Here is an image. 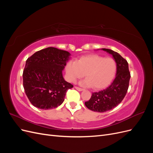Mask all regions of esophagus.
Instances as JSON below:
<instances>
[{
    "mask_svg": "<svg viewBox=\"0 0 153 153\" xmlns=\"http://www.w3.org/2000/svg\"><path fill=\"white\" fill-rule=\"evenodd\" d=\"M75 89L77 90V91H82L83 90V89H82V88H80V87H75Z\"/></svg>",
    "mask_w": 153,
    "mask_h": 153,
    "instance_id": "1",
    "label": "esophagus"
}]
</instances>
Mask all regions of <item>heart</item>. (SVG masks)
<instances>
[{
    "label": "heart",
    "mask_w": 153,
    "mask_h": 153,
    "mask_svg": "<svg viewBox=\"0 0 153 153\" xmlns=\"http://www.w3.org/2000/svg\"><path fill=\"white\" fill-rule=\"evenodd\" d=\"M65 70L69 82H75L85 75L87 78L80 82L81 85L101 89L109 85L113 80L117 65L112 58L91 54L82 57L76 62L69 61Z\"/></svg>",
    "instance_id": "b5f03b06"
}]
</instances>
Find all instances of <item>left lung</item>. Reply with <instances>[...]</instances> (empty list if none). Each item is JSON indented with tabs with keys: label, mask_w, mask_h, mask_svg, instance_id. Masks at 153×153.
I'll list each match as a JSON object with an SVG mask.
<instances>
[{
	"label": "left lung",
	"mask_w": 153,
	"mask_h": 153,
	"mask_svg": "<svg viewBox=\"0 0 153 153\" xmlns=\"http://www.w3.org/2000/svg\"><path fill=\"white\" fill-rule=\"evenodd\" d=\"M101 50L112 55L116 62L117 71L112 84L105 89L93 92L91 99L85 102L88 108L97 112H105L112 110L121 102L126 94L131 77L126 59L110 49Z\"/></svg>",
	"instance_id": "left-lung-1"
}]
</instances>
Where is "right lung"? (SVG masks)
Listing matches in <instances>:
<instances>
[{
	"instance_id": "obj_1",
	"label": "right lung",
	"mask_w": 153,
	"mask_h": 153,
	"mask_svg": "<svg viewBox=\"0 0 153 153\" xmlns=\"http://www.w3.org/2000/svg\"><path fill=\"white\" fill-rule=\"evenodd\" d=\"M70 55L67 51L48 47L27 59L23 85L27 98L36 107L52 109L63 103L67 91L73 87L62 76Z\"/></svg>"
}]
</instances>
